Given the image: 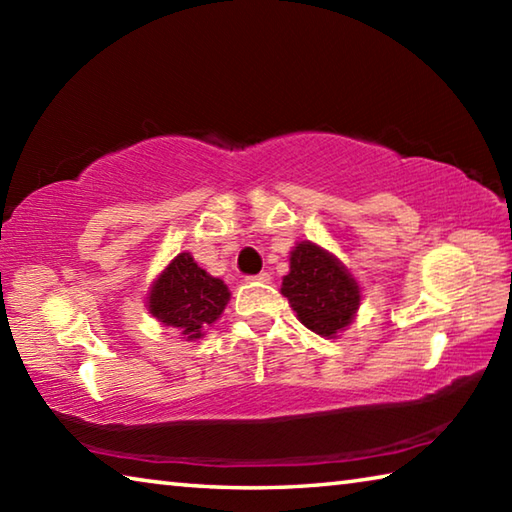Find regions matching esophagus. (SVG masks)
<instances>
[{"instance_id": "obj_1", "label": "esophagus", "mask_w": 512, "mask_h": 512, "mask_svg": "<svg viewBox=\"0 0 512 512\" xmlns=\"http://www.w3.org/2000/svg\"><path fill=\"white\" fill-rule=\"evenodd\" d=\"M248 280H253V282H271V275H268V273H257V275H253V277H248Z\"/></svg>"}]
</instances>
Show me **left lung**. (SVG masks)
Wrapping results in <instances>:
<instances>
[{"instance_id": "8db88e82", "label": "left lung", "mask_w": 512, "mask_h": 512, "mask_svg": "<svg viewBox=\"0 0 512 512\" xmlns=\"http://www.w3.org/2000/svg\"><path fill=\"white\" fill-rule=\"evenodd\" d=\"M280 291L300 323L325 339L348 329L361 305L359 282L348 266L314 241H298L291 248Z\"/></svg>"}]
</instances>
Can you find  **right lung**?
<instances>
[{
  "instance_id": "add662e5",
  "label": "right lung",
  "mask_w": 512,
  "mask_h": 512,
  "mask_svg": "<svg viewBox=\"0 0 512 512\" xmlns=\"http://www.w3.org/2000/svg\"><path fill=\"white\" fill-rule=\"evenodd\" d=\"M230 289L194 262L192 253H178L162 268L146 293V309L158 323L178 329L180 339L198 341L205 327L221 318Z\"/></svg>"
}]
</instances>
